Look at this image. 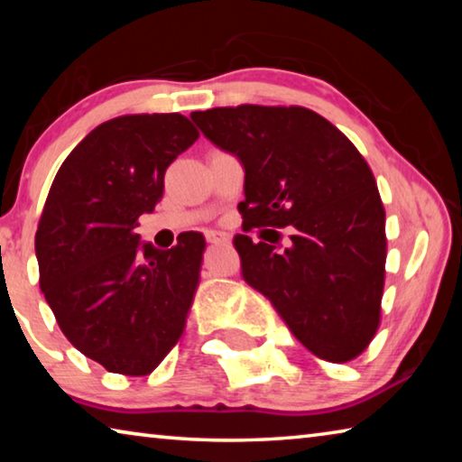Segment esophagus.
Wrapping results in <instances>:
<instances>
[{
    "label": "esophagus",
    "mask_w": 462,
    "mask_h": 462,
    "mask_svg": "<svg viewBox=\"0 0 462 462\" xmlns=\"http://www.w3.org/2000/svg\"><path fill=\"white\" fill-rule=\"evenodd\" d=\"M230 236L226 232H208V242L209 245H226Z\"/></svg>",
    "instance_id": "34e87169"
}]
</instances>
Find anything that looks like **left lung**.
I'll return each instance as SVG.
<instances>
[{
    "label": "left lung",
    "mask_w": 462,
    "mask_h": 462,
    "mask_svg": "<svg viewBox=\"0 0 462 462\" xmlns=\"http://www.w3.org/2000/svg\"><path fill=\"white\" fill-rule=\"evenodd\" d=\"M191 120L245 167V234L234 236L242 277L310 353L353 361L377 334L387 259L385 208L363 154L300 106L214 107ZM287 225L281 247L270 228ZM253 227L268 228L261 243L247 236Z\"/></svg>",
    "instance_id": "obj_1"
}]
</instances>
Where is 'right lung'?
Returning <instances> with one entry per match:
<instances>
[{
    "label": "right lung",
    "instance_id": "obj_1",
    "mask_svg": "<svg viewBox=\"0 0 462 462\" xmlns=\"http://www.w3.org/2000/svg\"><path fill=\"white\" fill-rule=\"evenodd\" d=\"M199 132L181 114L120 116L62 162L38 222L41 289L69 342L109 373L144 377L181 340L206 238L156 250L134 232L165 171Z\"/></svg>",
    "mask_w": 462,
    "mask_h": 462
}]
</instances>
